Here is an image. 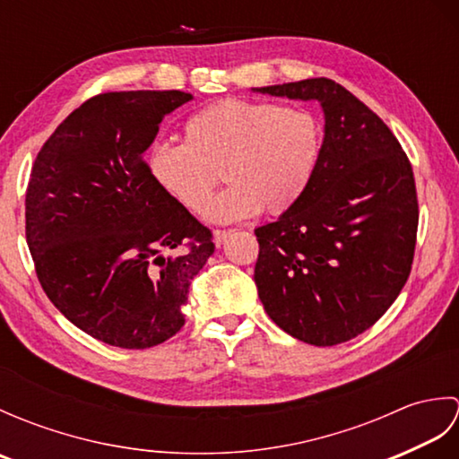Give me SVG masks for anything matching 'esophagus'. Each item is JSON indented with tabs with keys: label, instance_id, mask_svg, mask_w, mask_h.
<instances>
[{
	"label": "esophagus",
	"instance_id": "obj_1",
	"mask_svg": "<svg viewBox=\"0 0 459 459\" xmlns=\"http://www.w3.org/2000/svg\"><path fill=\"white\" fill-rule=\"evenodd\" d=\"M230 235V230H214L212 232V240H214V245L217 247H221L224 240H227V237Z\"/></svg>",
	"mask_w": 459,
	"mask_h": 459
}]
</instances>
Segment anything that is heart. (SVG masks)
<instances>
[{"label": "heart", "instance_id": "b5f03b06", "mask_svg": "<svg viewBox=\"0 0 459 459\" xmlns=\"http://www.w3.org/2000/svg\"><path fill=\"white\" fill-rule=\"evenodd\" d=\"M321 153L324 124L316 112L222 99L185 122V143L150 145L145 171L185 209L207 206L203 217L209 222H237L262 209H296L314 183ZM221 170L231 185L212 202Z\"/></svg>", "mask_w": 459, "mask_h": 459}]
</instances>
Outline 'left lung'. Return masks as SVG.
<instances>
[{"instance_id": "1", "label": "left lung", "mask_w": 459, "mask_h": 459, "mask_svg": "<svg viewBox=\"0 0 459 459\" xmlns=\"http://www.w3.org/2000/svg\"><path fill=\"white\" fill-rule=\"evenodd\" d=\"M319 102L324 153L306 197L258 227L255 284L266 314L304 343L363 333L411 274L418 201L411 161L378 116L331 79L252 89Z\"/></svg>"}]
</instances>
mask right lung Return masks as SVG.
I'll return each instance as SVG.
<instances>
[{"mask_svg":"<svg viewBox=\"0 0 459 459\" xmlns=\"http://www.w3.org/2000/svg\"><path fill=\"white\" fill-rule=\"evenodd\" d=\"M181 91L106 92L58 124L25 195V237L55 307L114 347L148 349L185 324L211 230L163 193L143 153Z\"/></svg>","mask_w":459,"mask_h":459,"instance_id":"obj_1","label":"right lung"}]
</instances>
